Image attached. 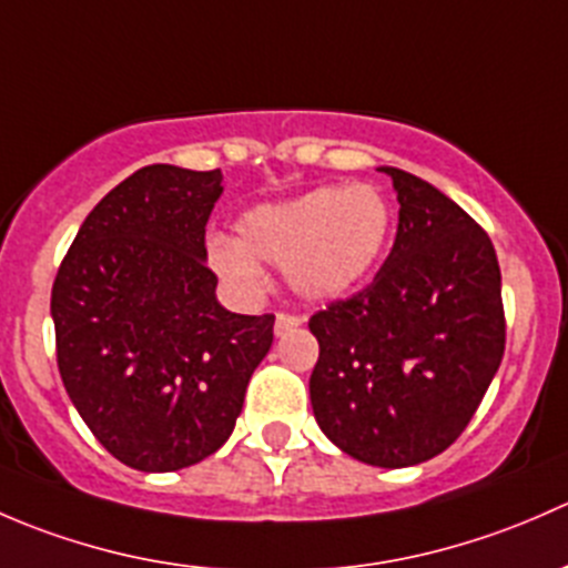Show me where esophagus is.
<instances>
[{"instance_id":"34e87169","label":"esophagus","mask_w":568,"mask_h":568,"mask_svg":"<svg viewBox=\"0 0 568 568\" xmlns=\"http://www.w3.org/2000/svg\"><path fill=\"white\" fill-rule=\"evenodd\" d=\"M305 324V318L302 316H291V313H277V318H274V332L277 335H285V332L296 329V326Z\"/></svg>"}]
</instances>
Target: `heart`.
I'll use <instances>...</instances> for the list:
<instances>
[{
  "label": "heart",
  "instance_id": "1",
  "mask_svg": "<svg viewBox=\"0 0 568 568\" xmlns=\"http://www.w3.org/2000/svg\"><path fill=\"white\" fill-rule=\"evenodd\" d=\"M239 239L211 236L209 266L242 294L263 288L257 261L285 268L291 288L311 302H329L357 288L385 255L393 209L368 183L321 186L283 203L255 205L239 220Z\"/></svg>",
  "mask_w": 568,
  "mask_h": 568
}]
</instances>
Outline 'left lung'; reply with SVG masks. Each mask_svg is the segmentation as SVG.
Segmentation results:
<instances>
[{"label": "left lung", "instance_id": "1", "mask_svg": "<svg viewBox=\"0 0 568 568\" xmlns=\"http://www.w3.org/2000/svg\"><path fill=\"white\" fill-rule=\"evenodd\" d=\"M382 170L398 233L374 283L311 316V400L343 454L398 469L439 456L473 420L506 352V313L484 227L423 178Z\"/></svg>", "mask_w": 568, "mask_h": 568}]
</instances>
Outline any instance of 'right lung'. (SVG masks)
Here are the masks:
<instances>
[{
  "label": "right lung",
  "mask_w": 568,
  "mask_h": 568,
  "mask_svg": "<svg viewBox=\"0 0 568 568\" xmlns=\"http://www.w3.org/2000/svg\"><path fill=\"white\" fill-rule=\"evenodd\" d=\"M220 194V170H136L90 211L51 288L62 385L95 439L142 473L216 454L274 341L272 313L216 302L205 222Z\"/></svg>",
  "instance_id": "add662e5"
}]
</instances>
